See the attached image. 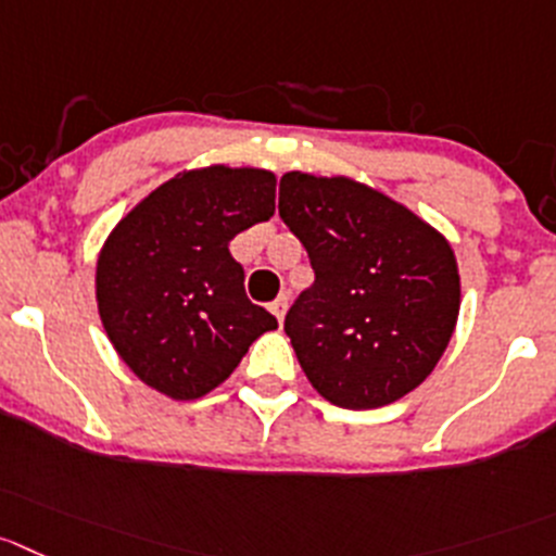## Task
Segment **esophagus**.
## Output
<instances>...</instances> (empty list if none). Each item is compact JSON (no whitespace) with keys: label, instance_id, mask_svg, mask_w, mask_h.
<instances>
[{"label":"esophagus","instance_id":"1","mask_svg":"<svg viewBox=\"0 0 556 556\" xmlns=\"http://www.w3.org/2000/svg\"><path fill=\"white\" fill-rule=\"evenodd\" d=\"M287 308H289V298H287V294H281V298L275 300V303H269V311H273V314H275L278 325H283V316H287Z\"/></svg>","mask_w":556,"mask_h":556}]
</instances>
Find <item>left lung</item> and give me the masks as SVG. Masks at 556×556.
<instances>
[{
    "label": "left lung",
    "instance_id": "left-lung-1",
    "mask_svg": "<svg viewBox=\"0 0 556 556\" xmlns=\"http://www.w3.org/2000/svg\"><path fill=\"white\" fill-rule=\"evenodd\" d=\"M278 213L316 275L283 325L316 393L379 409L426 382L462 308L447 237L346 174H283Z\"/></svg>",
    "mask_w": 556,
    "mask_h": 556
}]
</instances>
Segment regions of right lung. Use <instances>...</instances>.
Listing matches in <instances>:
<instances>
[{
  "label": "right lung",
  "instance_id": "right-lung-1",
  "mask_svg": "<svg viewBox=\"0 0 556 556\" xmlns=\"http://www.w3.org/2000/svg\"><path fill=\"white\" fill-rule=\"evenodd\" d=\"M275 215V174L213 163L157 185L105 237L94 267L103 330L125 366L166 399L213 393L273 314L245 294L229 253Z\"/></svg>",
  "mask_w": 556,
  "mask_h": 556
}]
</instances>
